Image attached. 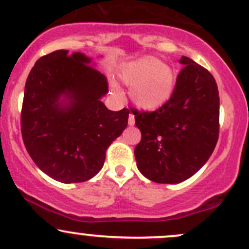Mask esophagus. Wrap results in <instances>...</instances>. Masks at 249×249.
<instances>
[{
  "instance_id": "obj_1",
  "label": "esophagus",
  "mask_w": 249,
  "mask_h": 249,
  "mask_svg": "<svg viewBox=\"0 0 249 249\" xmlns=\"http://www.w3.org/2000/svg\"><path fill=\"white\" fill-rule=\"evenodd\" d=\"M128 125H130V126H133L134 125V116L132 115V113H130V115H128Z\"/></svg>"
}]
</instances>
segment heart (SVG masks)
Instances as JSON below:
<instances>
[{
	"instance_id": "1",
	"label": "heart",
	"mask_w": 249,
	"mask_h": 249,
	"mask_svg": "<svg viewBox=\"0 0 249 249\" xmlns=\"http://www.w3.org/2000/svg\"><path fill=\"white\" fill-rule=\"evenodd\" d=\"M117 75L124 84L130 85L131 101L142 110H157L170 101L176 87V76L170 65L154 57H142L123 63ZM115 95H121L117 83H110Z\"/></svg>"
}]
</instances>
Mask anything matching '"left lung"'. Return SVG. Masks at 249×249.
I'll return each mask as SVG.
<instances>
[{
	"instance_id": "1",
	"label": "left lung",
	"mask_w": 249,
	"mask_h": 249,
	"mask_svg": "<svg viewBox=\"0 0 249 249\" xmlns=\"http://www.w3.org/2000/svg\"><path fill=\"white\" fill-rule=\"evenodd\" d=\"M184 69L173 95L153 112L133 115L142 141L137 167L159 184H179L196 174L213 153L219 137V91L205 68L182 56Z\"/></svg>"
}]
</instances>
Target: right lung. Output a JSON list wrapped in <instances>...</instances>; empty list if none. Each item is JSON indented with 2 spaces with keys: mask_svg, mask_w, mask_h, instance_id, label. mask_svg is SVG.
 I'll return each instance as SVG.
<instances>
[{
  "mask_svg": "<svg viewBox=\"0 0 249 249\" xmlns=\"http://www.w3.org/2000/svg\"><path fill=\"white\" fill-rule=\"evenodd\" d=\"M95 67L84 53L57 50L35 63L25 83V148L42 172L63 184L93 178L127 126V108L111 111L102 102L107 82Z\"/></svg>",
  "mask_w": 249,
  "mask_h": 249,
  "instance_id": "obj_1",
  "label": "right lung"
}]
</instances>
